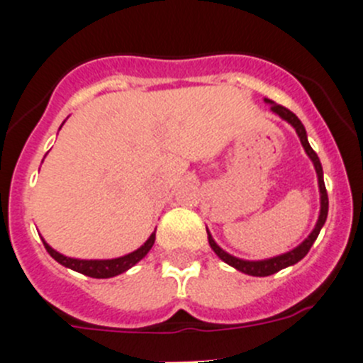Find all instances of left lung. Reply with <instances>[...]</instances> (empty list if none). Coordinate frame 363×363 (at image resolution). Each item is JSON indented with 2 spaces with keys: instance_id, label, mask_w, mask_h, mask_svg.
<instances>
[{
  "instance_id": "1",
  "label": "left lung",
  "mask_w": 363,
  "mask_h": 363,
  "mask_svg": "<svg viewBox=\"0 0 363 363\" xmlns=\"http://www.w3.org/2000/svg\"><path fill=\"white\" fill-rule=\"evenodd\" d=\"M264 101L271 104V111H273V113H277L280 118H284L286 122H289V124L296 129L298 138H300V142H301V145H303L307 156L311 157L312 163H314L315 174H318L319 193H321V211H319V218H318V223H315L314 230L311 232V235H308V238L305 239L301 245H298L296 248H293L291 252L282 253V255L271 257V259H264V260H242V259H238V257L230 255V253H227L225 250H221L220 246L216 245V241L213 239V235H211L209 230H207V239H209V245H211V248L214 250V253H216V255L220 257L223 262H227L228 266L235 267V269L241 271V273H245V275H252V277H269V275H273V273H277V271L284 269V267H289V266H293V264L300 262V260L307 255L308 250H311V246L314 245L315 239H318L319 232H321L323 225H325V221H326V216H328V193H326L325 179H323L321 161H319L318 154L314 152V149H312L311 143H308L307 131H305L303 124H301L300 118H298L293 111L287 110V108L280 106V104H275L273 101H269V99H264Z\"/></svg>"
}]
</instances>
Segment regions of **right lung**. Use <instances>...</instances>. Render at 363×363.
Wrapping results in <instances>:
<instances>
[{"instance_id":"add662e5","label":"right lung","mask_w":363,"mask_h":363,"mask_svg":"<svg viewBox=\"0 0 363 363\" xmlns=\"http://www.w3.org/2000/svg\"><path fill=\"white\" fill-rule=\"evenodd\" d=\"M44 241V239H42ZM154 241H156V230L150 234V238L140 246L135 252L128 253L124 257H117V259H104V260H83V259H72V257H65L62 253H58L56 250H52L48 242L44 241L45 250H48L49 255L60 262L62 266L70 267V269L77 271L81 275L92 277V279H111V277H117L124 271H128L129 267L135 266L136 262L143 259V257L149 253V250L152 248Z\"/></svg>"}]
</instances>
